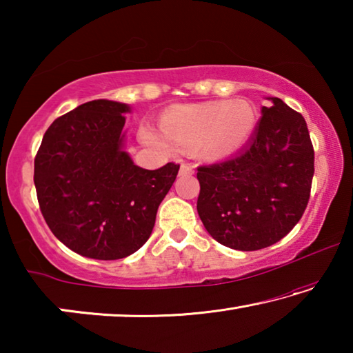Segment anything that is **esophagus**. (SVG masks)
<instances>
[{
  "label": "esophagus",
  "instance_id": "1",
  "mask_svg": "<svg viewBox=\"0 0 353 353\" xmlns=\"http://www.w3.org/2000/svg\"><path fill=\"white\" fill-rule=\"evenodd\" d=\"M193 172H194L193 165L183 163V165L181 166V171H179V174H181V176H188V174H193Z\"/></svg>",
  "mask_w": 353,
  "mask_h": 353
}]
</instances>
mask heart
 Returning a JSON list of instances; mask_svg holds the SVG:
<instances>
[{
    "label": "heart",
    "instance_id": "heart-1",
    "mask_svg": "<svg viewBox=\"0 0 353 353\" xmlns=\"http://www.w3.org/2000/svg\"><path fill=\"white\" fill-rule=\"evenodd\" d=\"M254 124V110L249 104L218 101L171 107L162 117V132L145 126L141 137L148 145L166 152L201 148L208 157H224L248 140Z\"/></svg>",
    "mask_w": 353,
    "mask_h": 353
}]
</instances>
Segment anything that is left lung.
<instances>
[{
  "label": "left lung",
  "mask_w": 353,
  "mask_h": 353,
  "mask_svg": "<svg viewBox=\"0 0 353 353\" xmlns=\"http://www.w3.org/2000/svg\"><path fill=\"white\" fill-rule=\"evenodd\" d=\"M249 145L223 162L198 168V213L214 240L259 250L290 234L305 212L314 174L307 123L270 98Z\"/></svg>",
  "instance_id": "8db88e82"
}]
</instances>
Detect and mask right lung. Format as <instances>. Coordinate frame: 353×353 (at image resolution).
Listing matches in <instances>:
<instances>
[{
  "mask_svg": "<svg viewBox=\"0 0 353 353\" xmlns=\"http://www.w3.org/2000/svg\"><path fill=\"white\" fill-rule=\"evenodd\" d=\"M129 105L97 99L59 117L34 160L41 214L76 254L124 259L151 236L160 202L179 165L143 170L123 151Z\"/></svg>",
  "mask_w": 353,
  "mask_h": 353,
  "instance_id": "1",
  "label": "right lung"
}]
</instances>
